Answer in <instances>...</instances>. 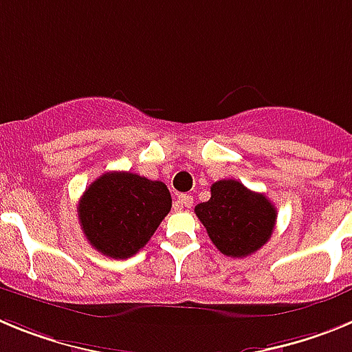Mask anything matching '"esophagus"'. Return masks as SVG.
Masks as SVG:
<instances>
[{
    "instance_id": "esophagus-1",
    "label": "esophagus",
    "mask_w": 352,
    "mask_h": 352,
    "mask_svg": "<svg viewBox=\"0 0 352 352\" xmlns=\"http://www.w3.org/2000/svg\"><path fill=\"white\" fill-rule=\"evenodd\" d=\"M192 204H194V197L188 194H182V195H178V199H176V204H174V206L178 208V210H183V208H192Z\"/></svg>"
}]
</instances>
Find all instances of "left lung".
I'll use <instances>...</instances> for the list:
<instances>
[{"label":"left lung","mask_w":352,"mask_h":352,"mask_svg":"<svg viewBox=\"0 0 352 352\" xmlns=\"http://www.w3.org/2000/svg\"><path fill=\"white\" fill-rule=\"evenodd\" d=\"M195 214L227 257H247L259 250L272 238L276 222V208L266 195L236 179L214 182L210 201L197 204Z\"/></svg>","instance_id":"obj_1"}]
</instances>
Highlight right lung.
Segmentation results:
<instances>
[{
  "mask_svg": "<svg viewBox=\"0 0 352 352\" xmlns=\"http://www.w3.org/2000/svg\"><path fill=\"white\" fill-rule=\"evenodd\" d=\"M167 186L125 170L102 174L79 201V222L95 250L113 259L138 254L170 211Z\"/></svg>",
  "mask_w": 352,
  "mask_h": 352,
  "instance_id": "add662e5",
  "label": "right lung"
}]
</instances>
